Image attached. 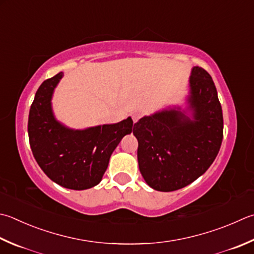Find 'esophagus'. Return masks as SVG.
I'll list each match as a JSON object with an SVG mask.
<instances>
[{
	"instance_id": "obj_1",
	"label": "esophagus",
	"mask_w": 254,
	"mask_h": 254,
	"mask_svg": "<svg viewBox=\"0 0 254 254\" xmlns=\"http://www.w3.org/2000/svg\"><path fill=\"white\" fill-rule=\"evenodd\" d=\"M131 117H132L133 123H137L138 121H139V118L141 117V113H139V112L132 113V114H131Z\"/></svg>"
}]
</instances>
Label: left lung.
<instances>
[{
    "label": "left lung",
    "mask_w": 254,
    "mask_h": 254,
    "mask_svg": "<svg viewBox=\"0 0 254 254\" xmlns=\"http://www.w3.org/2000/svg\"><path fill=\"white\" fill-rule=\"evenodd\" d=\"M138 165L146 184L175 191L193 183L216 159L223 137V117L213 80L199 66L191 68L189 93L135 124Z\"/></svg>",
    "instance_id": "obj_1"
}]
</instances>
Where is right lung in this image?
<instances>
[{"instance_id":"right-lung-1","label":"right lung","mask_w":254,"mask_h":254,"mask_svg":"<svg viewBox=\"0 0 254 254\" xmlns=\"http://www.w3.org/2000/svg\"><path fill=\"white\" fill-rule=\"evenodd\" d=\"M63 76L60 71L37 89L28 115V139L36 162L51 180L64 188L85 190L102 181L113 151L132 131L133 123L128 117L74 129L57 121L52 98Z\"/></svg>"}]
</instances>
